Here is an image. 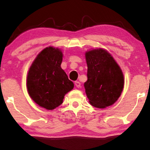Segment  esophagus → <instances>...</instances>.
<instances>
[{
	"instance_id": "34e87169",
	"label": "esophagus",
	"mask_w": 150,
	"mask_h": 150,
	"mask_svg": "<svg viewBox=\"0 0 150 150\" xmlns=\"http://www.w3.org/2000/svg\"><path fill=\"white\" fill-rule=\"evenodd\" d=\"M75 85L77 87H78V88H79V87H81V83H80V82H78V81H75Z\"/></svg>"
}]
</instances>
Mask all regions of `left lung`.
<instances>
[{
  "mask_svg": "<svg viewBox=\"0 0 150 150\" xmlns=\"http://www.w3.org/2000/svg\"><path fill=\"white\" fill-rule=\"evenodd\" d=\"M85 58L87 80L84 86L89 103L99 108L113 104L121 94L124 85L120 67L104 49L87 51Z\"/></svg>",
  "mask_w": 150,
  "mask_h": 150,
  "instance_id": "left-lung-1",
  "label": "left lung"
}]
</instances>
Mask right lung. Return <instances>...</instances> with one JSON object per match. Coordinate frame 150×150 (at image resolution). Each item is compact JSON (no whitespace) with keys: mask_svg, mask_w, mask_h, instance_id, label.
I'll list each match as a JSON object with an SVG mask.
<instances>
[{"mask_svg":"<svg viewBox=\"0 0 150 150\" xmlns=\"http://www.w3.org/2000/svg\"><path fill=\"white\" fill-rule=\"evenodd\" d=\"M63 53L50 46L39 53L31 65L27 86L30 96L39 106L53 110L63 103L74 84L61 68Z\"/></svg>","mask_w":150,"mask_h":150,"instance_id":"1","label":"right lung"}]
</instances>
